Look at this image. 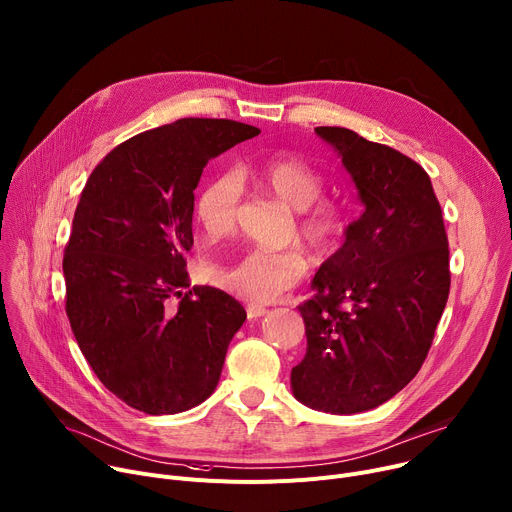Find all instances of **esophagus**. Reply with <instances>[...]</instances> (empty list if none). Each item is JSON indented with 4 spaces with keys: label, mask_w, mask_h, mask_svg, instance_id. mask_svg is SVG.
<instances>
[{
    "label": "esophagus",
    "mask_w": 512,
    "mask_h": 512,
    "mask_svg": "<svg viewBox=\"0 0 512 512\" xmlns=\"http://www.w3.org/2000/svg\"><path fill=\"white\" fill-rule=\"evenodd\" d=\"M265 314H267V308H265V306H257V304L247 306V316H249V320H257V318H261V316H265Z\"/></svg>",
    "instance_id": "esophagus-1"
}]
</instances>
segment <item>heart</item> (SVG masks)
I'll return each mask as SVG.
<instances>
[{
	"label": "heart",
	"instance_id": "b5f03b06",
	"mask_svg": "<svg viewBox=\"0 0 512 512\" xmlns=\"http://www.w3.org/2000/svg\"><path fill=\"white\" fill-rule=\"evenodd\" d=\"M261 190L298 212V239L316 257L337 249L347 230V210L335 200L320 198L322 173L296 157H275L241 169ZM241 179L222 173L210 179L196 198V218L210 239L235 230L241 206ZM306 271V259L294 251L253 249L230 265L212 267L210 280L226 294L251 304H267L292 290Z\"/></svg>",
	"mask_w": 512,
	"mask_h": 512
}]
</instances>
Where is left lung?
<instances>
[{
	"label": "left lung",
	"mask_w": 512,
	"mask_h": 512,
	"mask_svg": "<svg viewBox=\"0 0 512 512\" xmlns=\"http://www.w3.org/2000/svg\"><path fill=\"white\" fill-rule=\"evenodd\" d=\"M314 132L341 157L363 214L312 277L298 310L306 355L292 394L333 414L376 408L421 369L449 296V247L427 171L349 128Z\"/></svg>",
	"instance_id": "left-lung-1"
}]
</instances>
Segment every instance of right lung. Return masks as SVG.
<instances>
[{
	"mask_svg": "<svg viewBox=\"0 0 512 512\" xmlns=\"http://www.w3.org/2000/svg\"><path fill=\"white\" fill-rule=\"evenodd\" d=\"M259 132L181 118L118 145L81 192L63 259L67 316L100 382L136 410H190L218 386L247 312L222 290H190L194 190L210 159Z\"/></svg>",
	"mask_w": 512,
	"mask_h": 512,
	"instance_id": "add662e5",
	"label": "right lung"
}]
</instances>
